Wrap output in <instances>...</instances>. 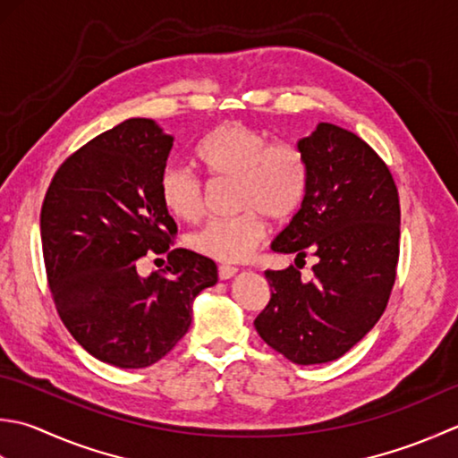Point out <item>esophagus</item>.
<instances>
[{
	"label": "esophagus",
	"instance_id": "esophagus-1",
	"mask_svg": "<svg viewBox=\"0 0 458 458\" xmlns=\"http://www.w3.org/2000/svg\"><path fill=\"white\" fill-rule=\"evenodd\" d=\"M239 273L237 267H229V265H221L219 267V278L221 281H229V278H233Z\"/></svg>",
	"mask_w": 458,
	"mask_h": 458
}]
</instances>
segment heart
<instances>
[{
	"instance_id": "heart-1",
	"label": "heart",
	"mask_w": 458,
	"mask_h": 458,
	"mask_svg": "<svg viewBox=\"0 0 458 458\" xmlns=\"http://www.w3.org/2000/svg\"><path fill=\"white\" fill-rule=\"evenodd\" d=\"M195 162L216 180H235V208L242 213L211 219L188 237V247L221 263L245 260L265 241L267 223L259 216L284 221L298 209L306 190L302 154L284 142L268 144L260 130L225 123L195 148ZM165 211L177 221L195 223L205 211L198 177L177 165H167L157 180Z\"/></svg>"
}]
</instances>
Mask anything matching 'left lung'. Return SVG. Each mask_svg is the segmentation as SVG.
<instances>
[{
  "label": "left lung",
  "mask_w": 458,
  "mask_h": 458,
  "mask_svg": "<svg viewBox=\"0 0 458 458\" xmlns=\"http://www.w3.org/2000/svg\"><path fill=\"white\" fill-rule=\"evenodd\" d=\"M306 165L301 209L276 253L316 257L312 278L267 270L270 301L255 328L298 366L338 360L384 314L399 259V195L386 162L360 136L320 123L298 140ZM298 265V263H296Z\"/></svg>",
  "instance_id": "obj_1"
}]
</instances>
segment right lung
<instances>
[{
	"mask_svg": "<svg viewBox=\"0 0 458 458\" xmlns=\"http://www.w3.org/2000/svg\"><path fill=\"white\" fill-rule=\"evenodd\" d=\"M174 138L150 118H130L61 164L41 208L47 281L63 324L110 366L138 369L162 360L191 324V302L217 283L211 259L170 249L175 221L157 180ZM168 255L144 279L135 260Z\"/></svg>",
	"mask_w": 458,
	"mask_h": 458,
	"instance_id": "right-lung-1",
	"label": "right lung"
}]
</instances>
